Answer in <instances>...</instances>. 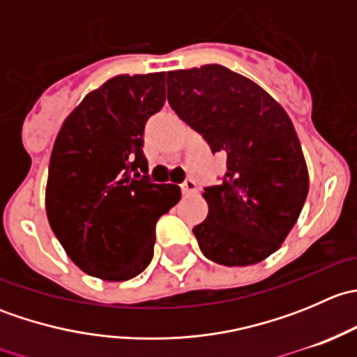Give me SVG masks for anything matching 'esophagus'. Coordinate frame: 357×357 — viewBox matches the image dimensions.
Here are the masks:
<instances>
[{"label":"esophagus","instance_id":"esophagus-1","mask_svg":"<svg viewBox=\"0 0 357 357\" xmlns=\"http://www.w3.org/2000/svg\"><path fill=\"white\" fill-rule=\"evenodd\" d=\"M181 192L183 195H192V193L197 192V185L193 179H186L185 183L181 185Z\"/></svg>","mask_w":357,"mask_h":357}]
</instances>
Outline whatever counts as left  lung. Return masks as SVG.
Here are the masks:
<instances>
[{"label": "left lung", "instance_id": "obj_1", "mask_svg": "<svg viewBox=\"0 0 357 357\" xmlns=\"http://www.w3.org/2000/svg\"><path fill=\"white\" fill-rule=\"evenodd\" d=\"M171 109L226 155V174L202 193L207 219L193 228L200 250L222 266H250L285 242L301 215L309 174L285 109L222 66L167 72Z\"/></svg>", "mask_w": 357, "mask_h": 357}]
</instances>
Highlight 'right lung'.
Returning <instances> with one entry per match:
<instances>
[{
    "label": "right lung",
    "instance_id": "right-lung-1",
    "mask_svg": "<svg viewBox=\"0 0 357 357\" xmlns=\"http://www.w3.org/2000/svg\"><path fill=\"white\" fill-rule=\"evenodd\" d=\"M165 72L119 74L63 121L52 157L48 222L79 269L103 282L138 276L153 257L155 225L181 199L179 186L138 181L143 131L165 102Z\"/></svg>",
    "mask_w": 357,
    "mask_h": 357
}]
</instances>
